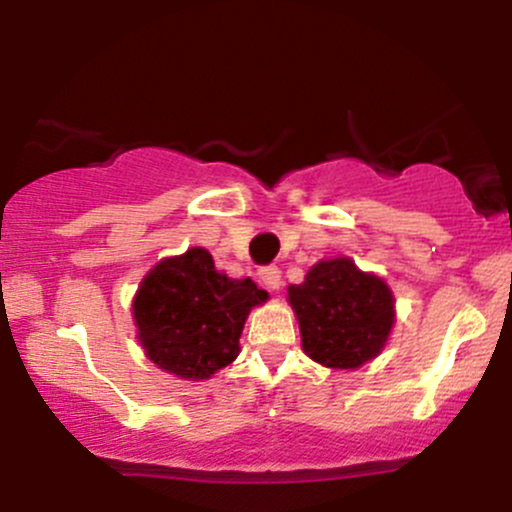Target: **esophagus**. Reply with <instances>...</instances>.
Masks as SVG:
<instances>
[{"mask_svg": "<svg viewBox=\"0 0 512 512\" xmlns=\"http://www.w3.org/2000/svg\"><path fill=\"white\" fill-rule=\"evenodd\" d=\"M257 276H260L264 289H269V291H279L281 284H284V281H281L279 267H262L260 272H257Z\"/></svg>", "mask_w": 512, "mask_h": 512, "instance_id": "34e87169", "label": "esophagus"}]
</instances>
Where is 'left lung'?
I'll list each match as a JSON object with an SVG mask.
<instances>
[{"mask_svg":"<svg viewBox=\"0 0 512 512\" xmlns=\"http://www.w3.org/2000/svg\"><path fill=\"white\" fill-rule=\"evenodd\" d=\"M305 356L332 370H356L385 349L395 327V296L383 276L351 257L320 260L289 286Z\"/></svg>","mask_w":512,"mask_h":512,"instance_id":"obj_1","label":"left lung"}]
</instances>
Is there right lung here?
<instances>
[{"instance_id": "obj_1", "label": "right lung", "mask_w": 512, "mask_h": 512, "mask_svg": "<svg viewBox=\"0 0 512 512\" xmlns=\"http://www.w3.org/2000/svg\"><path fill=\"white\" fill-rule=\"evenodd\" d=\"M269 293L250 279L219 272L204 248L163 257L132 301L137 339L146 358L182 380H209L240 354V334Z\"/></svg>"}]
</instances>
